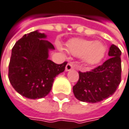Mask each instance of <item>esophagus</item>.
Returning a JSON list of instances; mask_svg holds the SVG:
<instances>
[{"label":"esophagus","instance_id":"34e87169","mask_svg":"<svg viewBox=\"0 0 129 129\" xmlns=\"http://www.w3.org/2000/svg\"><path fill=\"white\" fill-rule=\"evenodd\" d=\"M74 69V64L72 63H71V62L70 63H68L67 65H66V71L72 70Z\"/></svg>","mask_w":129,"mask_h":129}]
</instances>
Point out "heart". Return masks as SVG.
Masks as SVG:
<instances>
[{
  "mask_svg": "<svg viewBox=\"0 0 129 129\" xmlns=\"http://www.w3.org/2000/svg\"><path fill=\"white\" fill-rule=\"evenodd\" d=\"M67 52L74 56H82L88 64L98 63L104 57L105 47L101 42L82 38H74L67 43Z\"/></svg>",
  "mask_w": 129,
  "mask_h": 129,
  "instance_id": "1",
  "label": "heart"
}]
</instances>
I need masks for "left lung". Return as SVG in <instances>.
Returning a JSON list of instances; mask_svg holds the SVG:
<instances>
[{"mask_svg":"<svg viewBox=\"0 0 129 129\" xmlns=\"http://www.w3.org/2000/svg\"><path fill=\"white\" fill-rule=\"evenodd\" d=\"M121 51L112 45L110 58L90 71H79V79L73 87L76 98L81 102L95 103L113 94L121 81Z\"/></svg>","mask_w":129,"mask_h":129,"instance_id":"8db88e82","label":"left lung"}]
</instances>
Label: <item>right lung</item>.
Segmentation results:
<instances>
[{"instance_id": "1", "label": "right lung", "mask_w": 129, "mask_h": 129, "mask_svg": "<svg viewBox=\"0 0 129 129\" xmlns=\"http://www.w3.org/2000/svg\"><path fill=\"white\" fill-rule=\"evenodd\" d=\"M44 33L31 31L24 35L12 48L9 79L14 89L29 99H40L50 92L55 76L63 72L67 64H56L48 59L52 43L44 40Z\"/></svg>"}]
</instances>
